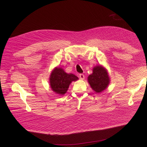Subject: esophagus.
<instances>
[{
  "instance_id": "34e87169",
  "label": "esophagus",
  "mask_w": 147,
  "mask_h": 147,
  "mask_svg": "<svg viewBox=\"0 0 147 147\" xmlns=\"http://www.w3.org/2000/svg\"><path fill=\"white\" fill-rule=\"evenodd\" d=\"M79 77L81 80H83L84 78V75L83 74H79Z\"/></svg>"
}]
</instances>
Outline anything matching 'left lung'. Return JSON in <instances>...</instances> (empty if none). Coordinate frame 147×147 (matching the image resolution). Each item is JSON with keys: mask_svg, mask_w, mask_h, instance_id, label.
<instances>
[{"mask_svg": "<svg viewBox=\"0 0 147 147\" xmlns=\"http://www.w3.org/2000/svg\"><path fill=\"white\" fill-rule=\"evenodd\" d=\"M88 80L91 87L96 92L104 91L109 84L108 74L106 70L100 65L94 67L92 74L89 75Z\"/></svg>", "mask_w": 147, "mask_h": 147, "instance_id": "1", "label": "left lung"}]
</instances>
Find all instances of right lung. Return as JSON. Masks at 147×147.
Here are the masks:
<instances>
[{"mask_svg":"<svg viewBox=\"0 0 147 147\" xmlns=\"http://www.w3.org/2000/svg\"><path fill=\"white\" fill-rule=\"evenodd\" d=\"M78 79L76 75L67 74L63 69L57 67L54 69L50 75V86L53 91L57 94L63 95L67 91L70 83Z\"/></svg>","mask_w":147,"mask_h":147,"instance_id":"1","label":"right lung"}]
</instances>
